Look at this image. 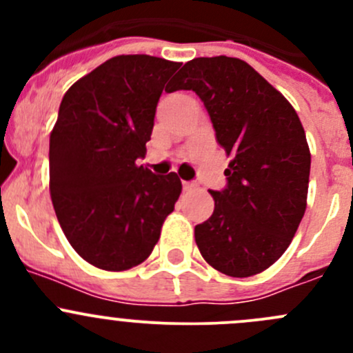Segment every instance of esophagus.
<instances>
[{
    "mask_svg": "<svg viewBox=\"0 0 353 353\" xmlns=\"http://www.w3.org/2000/svg\"><path fill=\"white\" fill-rule=\"evenodd\" d=\"M183 188H184V191L196 190V188H198V183H194V181H184V183H183Z\"/></svg>",
    "mask_w": 353,
    "mask_h": 353,
    "instance_id": "obj_1",
    "label": "esophagus"
}]
</instances>
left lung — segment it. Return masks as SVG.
Here are the masks:
<instances>
[{
  "instance_id": "left-lung-1",
  "label": "left lung",
  "mask_w": 353,
  "mask_h": 353,
  "mask_svg": "<svg viewBox=\"0 0 353 353\" xmlns=\"http://www.w3.org/2000/svg\"><path fill=\"white\" fill-rule=\"evenodd\" d=\"M193 90L230 157L227 186L210 191L213 215L194 227L205 261L229 276L273 265L294 239L307 205L311 152L290 102L243 59L188 61L169 92Z\"/></svg>"
}]
</instances>
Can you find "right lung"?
Masks as SVG:
<instances>
[{"label": "right lung", "instance_id": "1", "mask_svg": "<svg viewBox=\"0 0 353 353\" xmlns=\"http://www.w3.org/2000/svg\"><path fill=\"white\" fill-rule=\"evenodd\" d=\"M181 66L147 54L110 58L74 81L49 140V191L71 248L90 265L123 272L154 251L183 184L155 176L147 154L157 102Z\"/></svg>", "mask_w": 353, "mask_h": 353}]
</instances>
